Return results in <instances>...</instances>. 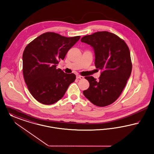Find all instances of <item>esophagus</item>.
<instances>
[{
	"mask_svg": "<svg viewBox=\"0 0 154 154\" xmlns=\"http://www.w3.org/2000/svg\"><path fill=\"white\" fill-rule=\"evenodd\" d=\"M76 78H77V79H83L84 77L82 76H81V75H76Z\"/></svg>",
	"mask_w": 154,
	"mask_h": 154,
	"instance_id": "1",
	"label": "esophagus"
}]
</instances>
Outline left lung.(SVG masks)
<instances>
[{
	"mask_svg": "<svg viewBox=\"0 0 154 154\" xmlns=\"http://www.w3.org/2000/svg\"><path fill=\"white\" fill-rule=\"evenodd\" d=\"M81 42L93 48L95 66L102 71L98 81L91 76L85 77L90 86L83 94L94 105H110L121 94L131 72L129 49L123 39L107 31L85 36Z\"/></svg>",
	"mask_w": 154,
	"mask_h": 154,
	"instance_id": "left-lung-1",
	"label": "left lung"
}]
</instances>
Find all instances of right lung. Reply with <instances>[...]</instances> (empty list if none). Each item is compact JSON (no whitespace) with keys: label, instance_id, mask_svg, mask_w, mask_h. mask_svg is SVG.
<instances>
[{"label":"right lung","instance_id":"obj_1","mask_svg":"<svg viewBox=\"0 0 154 154\" xmlns=\"http://www.w3.org/2000/svg\"><path fill=\"white\" fill-rule=\"evenodd\" d=\"M80 38L44 33L25 48L23 55L24 78L30 93L39 103L45 105L56 103L75 80L74 73H64L56 66L59 60L64 59L68 51Z\"/></svg>","mask_w":154,"mask_h":154}]
</instances>
